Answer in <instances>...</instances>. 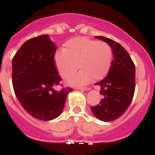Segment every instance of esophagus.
<instances>
[{
	"label": "esophagus",
	"mask_w": 155,
	"mask_h": 155,
	"mask_svg": "<svg viewBox=\"0 0 155 155\" xmlns=\"http://www.w3.org/2000/svg\"><path fill=\"white\" fill-rule=\"evenodd\" d=\"M78 90H80V91H89L90 90V88L87 87H78Z\"/></svg>",
	"instance_id": "1"
}]
</instances>
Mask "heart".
<instances>
[{
  "mask_svg": "<svg viewBox=\"0 0 155 155\" xmlns=\"http://www.w3.org/2000/svg\"><path fill=\"white\" fill-rule=\"evenodd\" d=\"M112 59V50L107 43L78 37L69 40L64 51L55 53L54 63L58 72L64 79H68L81 70L69 83L74 86L87 84L103 79L109 71Z\"/></svg>",
  "mask_w": 155,
  "mask_h": 155,
  "instance_id": "obj_1",
  "label": "heart"
}]
</instances>
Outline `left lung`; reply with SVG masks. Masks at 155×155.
<instances>
[{
    "label": "left lung",
    "mask_w": 155,
    "mask_h": 155,
    "mask_svg": "<svg viewBox=\"0 0 155 155\" xmlns=\"http://www.w3.org/2000/svg\"><path fill=\"white\" fill-rule=\"evenodd\" d=\"M109 44L113 58L107 76L97 85L104 95L99 104L91 109L98 119L111 122L124 114L131 104L135 91V64L122 46L104 37H95Z\"/></svg>",
    "instance_id": "1"
}]
</instances>
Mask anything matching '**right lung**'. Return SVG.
I'll return each mask as SVG.
<instances>
[{
  "mask_svg": "<svg viewBox=\"0 0 155 155\" xmlns=\"http://www.w3.org/2000/svg\"><path fill=\"white\" fill-rule=\"evenodd\" d=\"M56 46L48 35L28 40L12 59V85L24 109L33 118L52 120L61 115L70 87L56 91L61 79L54 64Z\"/></svg>",
  "mask_w": 155,
  "mask_h": 155,
  "instance_id": "obj_1",
  "label": "right lung"
}]
</instances>
